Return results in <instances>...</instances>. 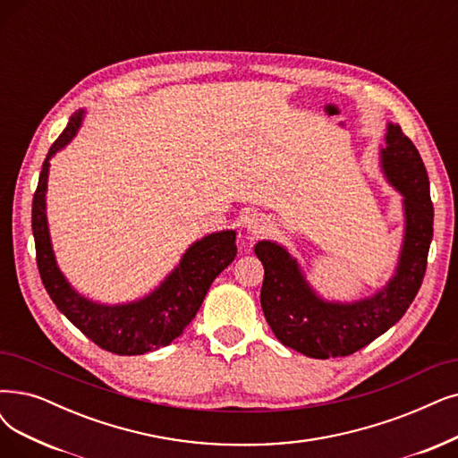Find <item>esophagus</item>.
Returning <instances> with one entry per match:
<instances>
[{
	"label": "esophagus",
	"instance_id": "esophagus-1",
	"mask_svg": "<svg viewBox=\"0 0 458 458\" xmlns=\"http://www.w3.org/2000/svg\"><path fill=\"white\" fill-rule=\"evenodd\" d=\"M242 227H244V231H246L250 241L259 239V236H263V234L268 231L267 219L261 217L259 214H248V216L242 219Z\"/></svg>",
	"mask_w": 458,
	"mask_h": 458
}]
</instances>
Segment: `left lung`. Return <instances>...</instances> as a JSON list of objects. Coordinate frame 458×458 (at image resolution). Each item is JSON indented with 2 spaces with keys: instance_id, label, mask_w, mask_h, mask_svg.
Wrapping results in <instances>:
<instances>
[{
  "instance_id": "1",
  "label": "left lung",
  "mask_w": 458,
  "mask_h": 458,
  "mask_svg": "<svg viewBox=\"0 0 458 458\" xmlns=\"http://www.w3.org/2000/svg\"><path fill=\"white\" fill-rule=\"evenodd\" d=\"M379 167L402 197L404 233L394 272L386 285L357 301H328L310 284L289 250L259 241L253 251L265 268L263 314L284 345L306 357H345L369 345L406 314L423 284L432 242L434 208L425 163L400 125L387 122Z\"/></svg>"
}]
</instances>
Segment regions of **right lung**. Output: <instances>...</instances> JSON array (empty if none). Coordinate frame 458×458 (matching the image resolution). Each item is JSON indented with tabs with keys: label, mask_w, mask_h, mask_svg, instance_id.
<instances>
[{
	"label": "right lung",
	"mask_w": 458,
	"mask_h": 458,
	"mask_svg": "<svg viewBox=\"0 0 458 458\" xmlns=\"http://www.w3.org/2000/svg\"><path fill=\"white\" fill-rule=\"evenodd\" d=\"M84 116L86 108H79L60 139L50 146L33 195L31 229L39 274L52 302L91 342L116 355H144L169 345L184 333L217 274L236 258V231H216L190 244L163 282L140 299L106 304L79 293L69 284L54 255L47 219V190L50 159L77 137Z\"/></svg>",
	"instance_id": "add662e5"
}]
</instances>
